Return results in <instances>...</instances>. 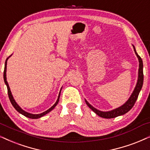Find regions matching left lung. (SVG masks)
Returning <instances> with one entry per match:
<instances>
[{"mask_svg": "<svg viewBox=\"0 0 150 150\" xmlns=\"http://www.w3.org/2000/svg\"><path fill=\"white\" fill-rule=\"evenodd\" d=\"M134 47V52L137 55L138 59H139V74H138V80L137 85L134 87V89L133 92L132 93L131 96H129V98H128V100L126 101V102L124 103L122 105L120 106L119 108H117L114 110L108 111V112H103V111H100L97 110L95 108H94L92 105H90L87 102L86 99H85V103L87 105V106L89 107V108L92 110L94 113H96L97 115L100 116V117L104 118H113L115 117H117V116L123 115L127 113V112H129V111L131 110V109L133 108L134 105L135 104L136 101H137L138 96H139V94L140 92H141L142 87H143V61H142L141 58L139 56V54H137V51H136L135 47L132 45Z\"/></svg>", "mask_w": 150, "mask_h": 150, "instance_id": "1", "label": "left lung"}]
</instances>
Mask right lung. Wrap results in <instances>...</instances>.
Listing matches in <instances>:
<instances>
[{"instance_id":"right-lung-1","label":"right lung","mask_w":150,"mask_h":150,"mask_svg":"<svg viewBox=\"0 0 150 150\" xmlns=\"http://www.w3.org/2000/svg\"><path fill=\"white\" fill-rule=\"evenodd\" d=\"M11 56H9L8 58H7L6 61H5V69H4V74H3V78H4V81H5V85H7V92H8V96H9V100H10V102L12 104V105L13 108L16 109V110L17 111V112H18L19 113L23 114V116H26V117L28 118H32V119H36V118H39L40 117H42V116H43L45 115V114H48L49 112H51L52 110H54V108H55L56 106V105L58 104V101H59V98H60V95H61V89H62V87L61 89V90H60V92H59V94H58V98L57 100H56V103L53 105V106H52L51 108L50 109H48L47 110H46L45 112H42V113H40V114H31V113H29V112H25V110H23L22 108H21L20 106L18 105V104H17V103L16 102V100H14V98H13V97L12 96V94H11V92L10 90V88H9V86L8 85V83H7V76H6V71H7V60H8V58L10 57Z\"/></svg>"}]
</instances>
